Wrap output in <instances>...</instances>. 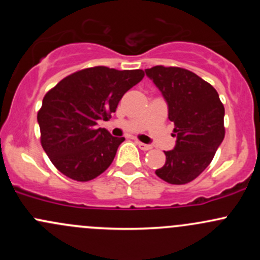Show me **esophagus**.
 <instances>
[{"label":"esophagus","instance_id":"obj_1","mask_svg":"<svg viewBox=\"0 0 260 260\" xmlns=\"http://www.w3.org/2000/svg\"><path fill=\"white\" fill-rule=\"evenodd\" d=\"M137 146L140 147V148L142 149V151H149V149L152 148V146L146 145V143H142V142H137Z\"/></svg>","mask_w":260,"mask_h":260}]
</instances>
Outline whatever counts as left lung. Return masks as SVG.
<instances>
[{
    "label": "left lung",
    "instance_id": "obj_1",
    "mask_svg": "<svg viewBox=\"0 0 260 260\" xmlns=\"http://www.w3.org/2000/svg\"><path fill=\"white\" fill-rule=\"evenodd\" d=\"M145 72L166 99L177 137L175 148L165 151L166 162L156 175L185 185L210 165L224 140V106L214 86L190 70L157 65Z\"/></svg>",
    "mask_w": 260,
    "mask_h": 260
}]
</instances>
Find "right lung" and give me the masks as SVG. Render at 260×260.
Returning <instances> with one entry per match:
<instances>
[{
  "instance_id": "1",
  "label": "right lung",
  "mask_w": 260,
  "mask_h": 260,
  "mask_svg": "<svg viewBox=\"0 0 260 260\" xmlns=\"http://www.w3.org/2000/svg\"><path fill=\"white\" fill-rule=\"evenodd\" d=\"M143 77L141 69L86 68L65 77L45 94L38 112L40 142L62 175L85 182L111 166L124 137H113L96 124L112 117L125 91Z\"/></svg>"
}]
</instances>
